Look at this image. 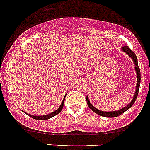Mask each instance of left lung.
Listing matches in <instances>:
<instances>
[{"instance_id":"1","label":"left lung","mask_w":150,"mask_h":150,"mask_svg":"<svg viewBox=\"0 0 150 150\" xmlns=\"http://www.w3.org/2000/svg\"><path fill=\"white\" fill-rule=\"evenodd\" d=\"M122 50L123 52L126 53L127 55L130 56L132 58V59L133 60L134 62V64H135V71H136V74H137V86H136V90H135V93H134V95L133 97L132 100L131 101L129 105H127L126 106H125L124 108H121V109L118 110V111H115V112H103V111H100V110L97 109L95 107H94L93 105H91V103H90L88 100V97H86V100H87V104L88 105L89 108L93 111L94 112H95L96 114L97 115H100V116L103 117H117L119 115H122L123 112H125L126 110H128L129 108H131L132 106V105L134 104V103L135 102L136 99H137V97H138V91H139V88H140V83H141V71H140V68L138 67V60H137V57H136V55L132 50L128 46H123L122 47Z\"/></svg>"}]
</instances>
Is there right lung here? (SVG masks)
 I'll list each match as a JSON object with an SVG mask.
<instances>
[{"label":"right lung","mask_w":150,"mask_h":150,"mask_svg":"<svg viewBox=\"0 0 150 150\" xmlns=\"http://www.w3.org/2000/svg\"><path fill=\"white\" fill-rule=\"evenodd\" d=\"M64 99H65V97H64V99H63L62 100V103L61 105L59 106V108H58V109H56L55 112H52V113L49 114V115H43V116H33V115H29V114H27V115H28L29 116L31 117L32 118H33V119H35V120H47V119H49V118H51L53 117L56 116V115H58L59 113H60V112H61L63 108V106H64Z\"/></svg>","instance_id":"right-lung-1"}]
</instances>
